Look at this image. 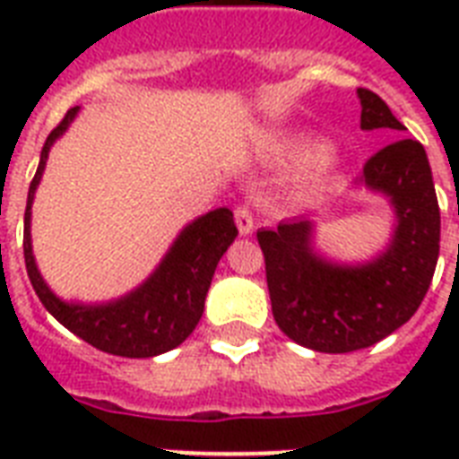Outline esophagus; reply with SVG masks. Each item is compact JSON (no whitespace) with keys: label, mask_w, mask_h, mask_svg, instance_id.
I'll list each match as a JSON object with an SVG mask.
<instances>
[{"label":"esophagus","mask_w":459,"mask_h":459,"mask_svg":"<svg viewBox=\"0 0 459 459\" xmlns=\"http://www.w3.org/2000/svg\"><path fill=\"white\" fill-rule=\"evenodd\" d=\"M236 226L240 230V236H250L255 230V212L250 207H238L236 209Z\"/></svg>","instance_id":"esophagus-1"}]
</instances>
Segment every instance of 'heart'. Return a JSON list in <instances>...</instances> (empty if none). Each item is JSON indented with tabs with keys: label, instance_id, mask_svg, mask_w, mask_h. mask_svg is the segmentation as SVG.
I'll return each instance as SVG.
<instances>
[{
	"label": "heart",
	"instance_id": "obj_1",
	"mask_svg": "<svg viewBox=\"0 0 459 459\" xmlns=\"http://www.w3.org/2000/svg\"><path fill=\"white\" fill-rule=\"evenodd\" d=\"M312 160L302 178V187L307 193H314L328 183V178L333 176V171L338 169V157L333 152H326V143L319 135L314 133H300V135H293L288 138L283 145H281V161L286 166H305Z\"/></svg>",
	"mask_w": 459,
	"mask_h": 459
}]
</instances>
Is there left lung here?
Segmentation results:
<instances>
[{"label": "left lung", "mask_w": 459, "mask_h": 459, "mask_svg": "<svg viewBox=\"0 0 459 459\" xmlns=\"http://www.w3.org/2000/svg\"><path fill=\"white\" fill-rule=\"evenodd\" d=\"M362 131H405L388 104L357 90ZM364 187L388 202V243L369 259L341 262L316 247L307 216L259 229L273 319L283 333L316 352H352L384 341L420 309L441 247V212L434 176L417 140H398L364 164Z\"/></svg>", "instance_id": "obj_1"}]
</instances>
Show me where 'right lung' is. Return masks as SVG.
<instances>
[{
	"label": "right lung",
	"instance_id": "right-lung-1",
	"mask_svg": "<svg viewBox=\"0 0 459 459\" xmlns=\"http://www.w3.org/2000/svg\"><path fill=\"white\" fill-rule=\"evenodd\" d=\"M81 107L68 111L47 138L35 178L28 190L23 219V255L30 283L45 309L71 333L92 348L118 357H157L178 348L204 312L216 264L236 240L238 229L229 207L212 209L183 226L154 272L131 293L107 302L64 300L47 286L32 255V200L45 173L49 150L74 124Z\"/></svg>",
	"mask_w": 459,
	"mask_h": 459
}]
</instances>
